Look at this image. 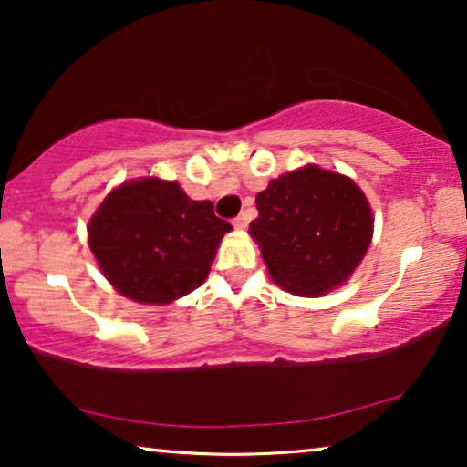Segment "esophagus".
<instances>
[{
    "instance_id": "1",
    "label": "esophagus",
    "mask_w": 467,
    "mask_h": 467,
    "mask_svg": "<svg viewBox=\"0 0 467 467\" xmlns=\"http://www.w3.org/2000/svg\"><path fill=\"white\" fill-rule=\"evenodd\" d=\"M233 226L236 228V231H243V228H247V215H245V213H241L239 218H234Z\"/></svg>"
}]
</instances>
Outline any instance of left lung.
<instances>
[{"label": "left lung", "mask_w": 467, "mask_h": 467, "mask_svg": "<svg viewBox=\"0 0 467 467\" xmlns=\"http://www.w3.org/2000/svg\"><path fill=\"white\" fill-rule=\"evenodd\" d=\"M255 207L249 234L271 279L296 296L343 285L370 247V205L356 182L334 171H290L258 192Z\"/></svg>", "instance_id": "obj_1"}]
</instances>
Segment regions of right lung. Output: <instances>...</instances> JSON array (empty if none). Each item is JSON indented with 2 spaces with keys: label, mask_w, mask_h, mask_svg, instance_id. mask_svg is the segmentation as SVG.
Listing matches in <instances>:
<instances>
[{
  "label": "right lung",
  "mask_w": 467,
  "mask_h": 467,
  "mask_svg": "<svg viewBox=\"0 0 467 467\" xmlns=\"http://www.w3.org/2000/svg\"><path fill=\"white\" fill-rule=\"evenodd\" d=\"M233 226L212 201H192L177 182H124L88 222V245L122 296L169 305L207 279L222 236Z\"/></svg>",
  "instance_id": "right-lung-1"
}]
</instances>
